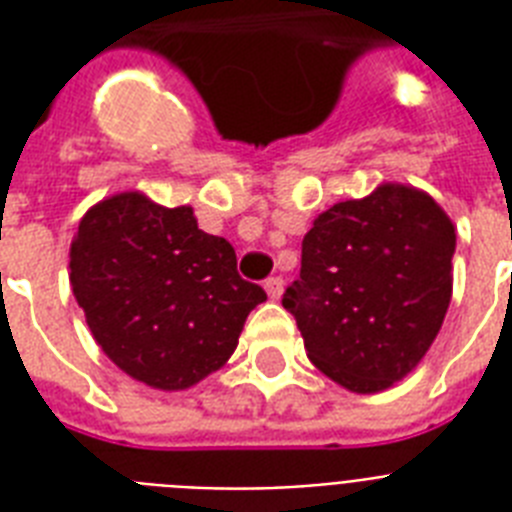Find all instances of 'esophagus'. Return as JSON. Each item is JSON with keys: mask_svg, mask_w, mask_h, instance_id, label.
Wrapping results in <instances>:
<instances>
[{"mask_svg": "<svg viewBox=\"0 0 512 512\" xmlns=\"http://www.w3.org/2000/svg\"><path fill=\"white\" fill-rule=\"evenodd\" d=\"M265 292H268L271 300H279L284 295V279L281 276H271V279L265 281Z\"/></svg>", "mask_w": 512, "mask_h": 512, "instance_id": "obj_1", "label": "esophagus"}]
</instances>
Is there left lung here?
Masks as SVG:
<instances>
[{
	"instance_id": "1",
	"label": "left lung",
	"mask_w": 512,
	"mask_h": 512,
	"mask_svg": "<svg viewBox=\"0 0 512 512\" xmlns=\"http://www.w3.org/2000/svg\"><path fill=\"white\" fill-rule=\"evenodd\" d=\"M457 233L428 193L385 183L313 220L281 297L321 372L374 393L420 364L452 300Z\"/></svg>"
}]
</instances>
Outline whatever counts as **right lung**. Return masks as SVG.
I'll return each mask as SVG.
<instances>
[{"label": "right lung", "instance_id": "1", "mask_svg": "<svg viewBox=\"0 0 512 512\" xmlns=\"http://www.w3.org/2000/svg\"><path fill=\"white\" fill-rule=\"evenodd\" d=\"M71 287L92 337L135 380L183 390L231 358L263 287L236 271V252L196 225L191 207H159L130 191L82 217Z\"/></svg>", "mask_w": 512, "mask_h": 512}]
</instances>
